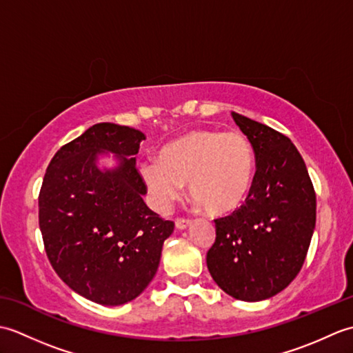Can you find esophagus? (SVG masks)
<instances>
[{"instance_id": "1", "label": "esophagus", "mask_w": 353, "mask_h": 353, "mask_svg": "<svg viewBox=\"0 0 353 353\" xmlns=\"http://www.w3.org/2000/svg\"><path fill=\"white\" fill-rule=\"evenodd\" d=\"M191 223H192V220H190V219H176V228L177 229H186L188 226H191Z\"/></svg>"}]
</instances>
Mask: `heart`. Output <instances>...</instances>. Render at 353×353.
Segmentation results:
<instances>
[{
	"instance_id": "obj_1",
	"label": "heart",
	"mask_w": 353,
	"mask_h": 353,
	"mask_svg": "<svg viewBox=\"0 0 353 353\" xmlns=\"http://www.w3.org/2000/svg\"><path fill=\"white\" fill-rule=\"evenodd\" d=\"M141 174L161 206L181 199L188 182L192 199L209 214H228L249 194L254 154L238 130H192L165 145L157 161L142 163Z\"/></svg>"
}]
</instances>
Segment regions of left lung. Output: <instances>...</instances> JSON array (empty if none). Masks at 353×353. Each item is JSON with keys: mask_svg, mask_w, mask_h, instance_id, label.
<instances>
[{"mask_svg": "<svg viewBox=\"0 0 353 353\" xmlns=\"http://www.w3.org/2000/svg\"><path fill=\"white\" fill-rule=\"evenodd\" d=\"M256 161L244 203L215 219L208 270L229 296L244 302L287 288L305 262L316 228V191L296 145L272 127L232 112Z\"/></svg>", "mask_w": 353, "mask_h": 353, "instance_id": "left-lung-1", "label": "left lung"}]
</instances>
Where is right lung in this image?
I'll list each match as a JSON object with an SVG mask.
<instances>
[{
	"label": "right lung",
	"instance_id": "1",
	"mask_svg": "<svg viewBox=\"0 0 353 353\" xmlns=\"http://www.w3.org/2000/svg\"><path fill=\"white\" fill-rule=\"evenodd\" d=\"M145 134L100 123L52 157L39 192V228L50 264L71 290L100 305L133 301L156 274L174 223L150 209L137 168ZM112 151L115 170L101 172L96 156Z\"/></svg>",
	"mask_w": 353,
	"mask_h": 353
}]
</instances>
